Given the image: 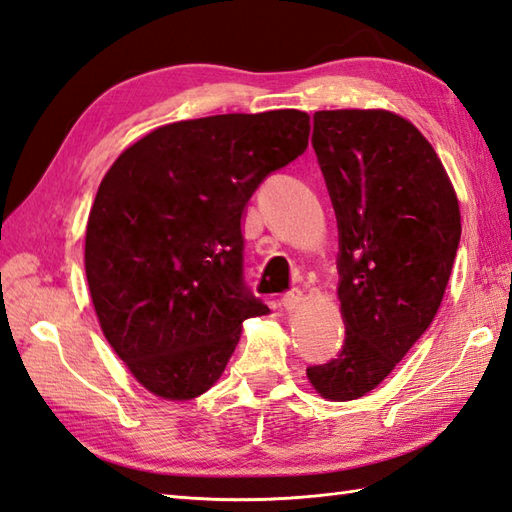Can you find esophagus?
Here are the masks:
<instances>
[{"label":"esophagus","mask_w":512,"mask_h":512,"mask_svg":"<svg viewBox=\"0 0 512 512\" xmlns=\"http://www.w3.org/2000/svg\"><path fill=\"white\" fill-rule=\"evenodd\" d=\"M303 301H306V295H303L299 288H295L292 292H288V295H284V306L290 312H295L297 308H301Z\"/></svg>","instance_id":"esophagus-1"}]
</instances>
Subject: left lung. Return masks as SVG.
<instances>
[{"mask_svg":"<svg viewBox=\"0 0 512 512\" xmlns=\"http://www.w3.org/2000/svg\"><path fill=\"white\" fill-rule=\"evenodd\" d=\"M312 145L339 222L345 343L308 367L325 400L363 398L427 332L460 244V202L420 129L389 110L314 114Z\"/></svg>","mask_w":512,"mask_h":512,"instance_id":"8db88e82","label":"left lung"}]
</instances>
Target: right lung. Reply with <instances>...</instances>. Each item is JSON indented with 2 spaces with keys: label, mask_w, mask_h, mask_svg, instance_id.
<instances>
[{
  "label": "right lung",
  "mask_w": 512,
  "mask_h": 512,
  "mask_svg": "<svg viewBox=\"0 0 512 512\" xmlns=\"http://www.w3.org/2000/svg\"><path fill=\"white\" fill-rule=\"evenodd\" d=\"M308 136L299 110L193 118L156 127L107 169L85 275L107 343L154 396L209 391L242 323L270 312L242 284L246 204Z\"/></svg>",
  "instance_id": "1"
}]
</instances>
